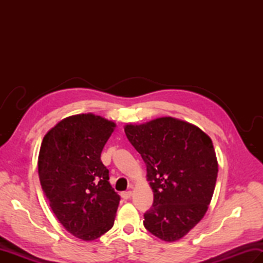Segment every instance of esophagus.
I'll list each match as a JSON object with an SVG mask.
<instances>
[{"mask_svg":"<svg viewBox=\"0 0 263 263\" xmlns=\"http://www.w3.org/2000/svg\"><path fill=\"white\" fill-rule=\"evenodd\" d=\"M121 197L124 199V200H127L130 199L132 197V191H126V192H123L121 193Z\"/></svg>","mask_w":263,"mask_h":263,"instance_id":"34e87169","label":"esophagus"}]
</instances>
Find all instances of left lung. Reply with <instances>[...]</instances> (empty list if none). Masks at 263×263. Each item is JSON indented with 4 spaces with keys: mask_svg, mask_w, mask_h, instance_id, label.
<instances>
[{
    "mask_svg": "<svg viewBox=\"0 0 263 263\" xmlns=\"http://www.w3.org/2000/svg\"><path fill=\"white\" fill-rule=\"evenodd\" d=\"M124 131L146 163L154 192L143 225L165 242L178 241L202 219L215 191L218 163L211 139L170 116L127 124Z\"/></svg>",
    "mask_w": 263,
    "mask_h": 263,
    "instance_id": "left-lung-1",
    "label": "left lung"
}]
</instances>
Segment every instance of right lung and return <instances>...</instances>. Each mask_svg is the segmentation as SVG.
<instances>
[{
  "mask_svg": "<svg viewBox=\"0 0 263 263\" xmlns=\"http://www.w3.org/2000/svg\"><path fill=\"white\" fill-rule=\"evenodd\" d=\"M116 124L78 114L60 121L43 139L38 175L59 221L82 241H93L114 225L120 195L100 160Z\"/></svg>",
  "mask_w": 263,
  "mask_h": 263,
  "instance_id": "obj_1",
  "label": "right lung"
}]
</instances>
